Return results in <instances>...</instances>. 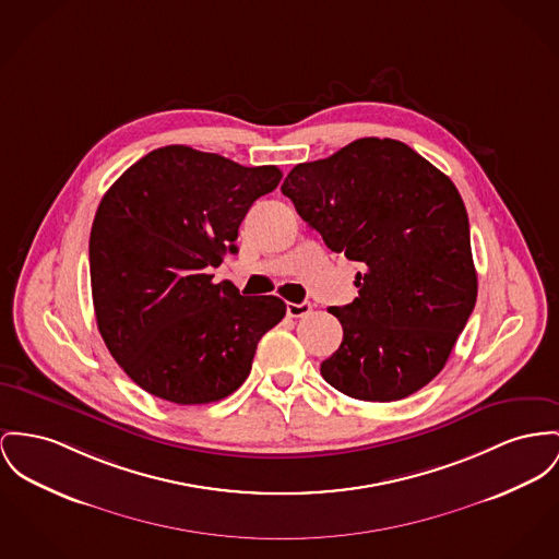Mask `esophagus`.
<instances>
[{"instance_id":"1","label":"esophagus","mask_w":559,"mask_h":559,"mask_svg":"<svg viewBox=\"0 0 559 559\" xmlns=\"http://www.w3.org/2000/svg\"><path fill=\"white\" fill-rule=\"evenodd\" d=\"M286 313L290 318H305L311 313V302L309 300H302V302H288L286 305Z\"/></svg>"}]
</instances>
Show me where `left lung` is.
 I'll return each mask as SVG.
<instances>
[{"instance_id": "left-lung-1", "label": "left lung", "mask_w": 559, "mask_h": 559, "mask_svg": "<svg viewBox=\"0 0 559 559\" xmlns=\"http://www.w3.org/2000/svg\"><path fill=\"white\" fill-rule=\"evenodd\" d=\"M282 192L333 252L365 266L358 297L329 307L343 341L322 377L369 403L421 390L443 371L477 300L457 188L407 144L362 138L297 165Z\"/></svg>"}]
</instances>
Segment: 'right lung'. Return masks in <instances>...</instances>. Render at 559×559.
<instances>
[{"mask_svg":"<svg viewBox=\"0 0 559 559\" xmlns=\"http://www.w3.org/2000/svg\"><path fill=\"white\" fill-rule=\"evenodd\" d=\"M280 180L275 165L165 146L104 194L88 241L97 329L152 396L223 401L248 379L261 336L286 316L282 298L241 297L207 273L237 252L239 224Z\"/></svg>","mask_w":559,"mask_h":559,"instance_id":"add662e5","label":"right lung"}]
</instances>
